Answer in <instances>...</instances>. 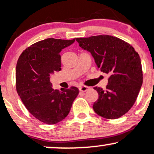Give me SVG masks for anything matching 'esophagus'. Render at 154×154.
<instances>
[{"label": "esophagus", "mask_w": 154, "mask_h": 154, "mask_svg": "<svg viewBox=\"0 0 154 154\" xmlns=\"http://www.w3.org/2000/svg\"><path fill=\"white\" fill-rule=\"evenodd\" d=\"M89 87L88 86H81L80 88H79V90H80V91L81 92H86L87 91L89 90Z\"/></svg>", "instance_id": "esophagus-1"}]
</instances>
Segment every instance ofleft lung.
I'll use <instances>...</instances> for the list:
<instances>
[{
    "label": "left lung",
    "mask_w": 154,
    "mask_h": 154,
    "mask_svg": "<svg viewBox=\"0 0 154 154\" xmlns=\"http://www.w3.org/2000/svg\"><path fill=\"white\" fill-rule=\"evenodd\" d=\"M75 40L91 54L100 71L109 75L106 90L94 88L98 94L93 106L94 111L104 119L121 117L134 106L143 83L139 55L129 43L111 35Z\"/></svg>",
    "instance_id": "8db88e82"
}]
</instances>
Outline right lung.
<instances>
[{"instance_id": "obj_1", "label": "right lung", "mask_w": 154, "mask_h": 154, "mask_svg": "<svg viewBox=\"0 0 154 154\" xmlns=\"http://www.w3.org/2000/svg\"><path fill=\"white\" fill-rule=\"evenodd\" d=\"M75 39L47 38L31 45L19 56L16 70V91L23 103L35 119L55 124L67 116L79 91L71 86L54 90L50 75L61 70L60 52Z\"/></svg>"}]
</instances>
